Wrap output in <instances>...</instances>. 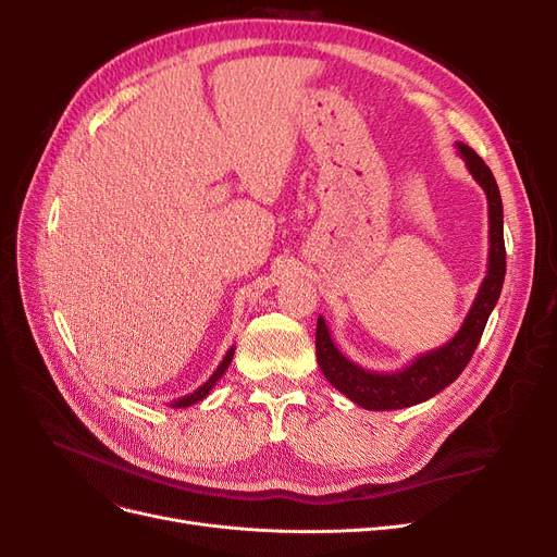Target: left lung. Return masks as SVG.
Segmentation results:
<instances>
[{
	"label": "left lung",
	"instance_id": "left-lung-1",
	"mask_svg": "<svg viewBox=\"0 0 557 557\" xmlns=\"http://www.w3.org/2000/svg\"><path fill=\"white\" fill-rule=\"evenodd\" d=\"M456 149L465 160L467 171L483 187L487 196V219H490V252L487 273L479 286V294L467 311L458 334L441 345L416 357L393 372H374L349 361L334 345L330 327L323 315H318L315 325V357L318 366L327 376V382L341 391L347 399L368 408V411H395V408L416 406L441 391H445L458 374L470 363L474 349L483 336L487 318L502 296L506 277V244H504V205L502 194L487 164L470 149L456 141Z\"/></svg>",
	"mask_w": 557,
	"mask_h": 557
}]
</instances>
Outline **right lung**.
Instances as JSON below:
<instances>
[{"label":"right lung","mask_w":557,"mask_h":557,"mask_svg":"<svg viewBox=\"0 0 557 557\" xmlns=\"http://www.w3.org/2000/svg\"><path fill=\"white\" fill-rule=\"evenodd\" d=\"M232 357H234V345L227 349L225 352V357H223V361L219 363V368L212 372V376L208 379V382H205L202 386H198L194 393H189V395H185V397H178V399H171V408H187V406H191V404H196V401H200V399H205L210 395V391L216 386V382L219 379L225 374V370H227V366L232 363Z\"/></svg>","instance_id":"1"}]
</instances>
